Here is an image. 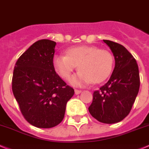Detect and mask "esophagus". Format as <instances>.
<instances>
[{
  "mask_svg": "<svg viewBox=\"0 0 149 149\" xmlns=\"http://www.w3.org/2000/svg\"><path fill=\"white\" fill-rule=\"evenodd\" d=\"M74 92H75V94L77 95V94H80V93L82 92V91L81 90H77V89H75V90H74Z\"/></svg>",
  "mask_w": 149,
  "mask_h": 149,
  "instance_id": "obj_1",
  "label": "esophagus"
}]
</instances>
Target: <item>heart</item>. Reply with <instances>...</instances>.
<instances>
[{"label": "heart", "mask_w": 149, "mask_h": 149, "mask_svg": "<svg viewBox=\"0 0 149 149\" xmlns=\"http://www.w3.org/2000/svg\"><path fill=\"white\" fill-rule=\"evenodd\" d=\"M113 56L110 51L94 46H79L69 48L66 55L57 54L53 57V66L58 73L68 79L78 66L79 71L69 83L76 87H83L105 80L113 67Z\"/></svg>", "instance_id": "b5f03b06"}]
</instances>
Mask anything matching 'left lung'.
<instances>
[{
  "label": "left lung",
  "instance_id": "1",
  "mask_svg": "<svg viewBox=\"0 0 149 149\" xmlns=\"http://www.w3.org/2000/svg\"><path fill=\"white\" fill-rule=\"evenodd\" d=\"M113 52L115 67L110 80L93 93L88 110L93 118L104 124H115L128 116L140 88L138 66L123 45L103 40Z\"/></svg>",
  "mask_w": 149,
  "mask_h": 149
}]
</instances>
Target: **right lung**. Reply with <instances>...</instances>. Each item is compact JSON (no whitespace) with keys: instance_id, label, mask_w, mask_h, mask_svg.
I'll use <instances>...</instances> for the list:
<instances>
[{"instance_id":"add662e5","label":"right lung","mask_w":149,"mask_h":149,"mask_svg":"<svg viewBox=\"0 0 149 149\" xmlns=\"http://www.w3.org/2000/svg\"><path fill=\"white\" fill-rule=\"evenodd\" d=\"M56 45L49 39L37 41L18 58L14 69V96L25 120L38 128L60 124L74 93L55 71Z\"/></svg>"}]
</instances>
